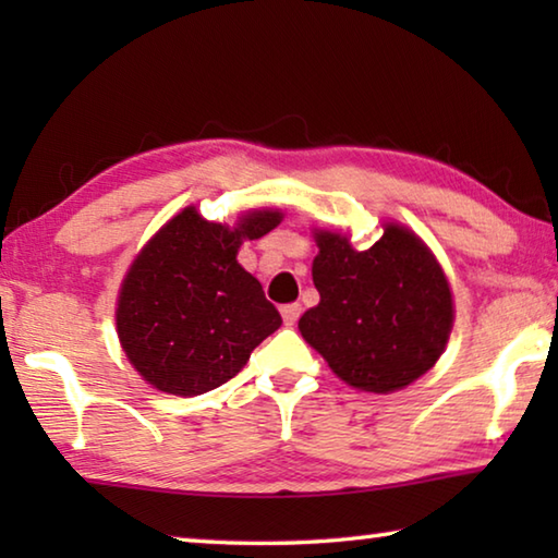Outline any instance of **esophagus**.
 Masks as SVG:
<instances>
[{"instance_id": "obj_1", "label": "esophagus", "mask_w": 558, "mask_h": 558, "mask_svg": "<svg viewBox=\"0 0 558 558\" xmlns=\"http://www.w3.org/2000/svg\"><path fill=\"white\" fill-rule=\"evenodd\" d=\"M280 315H282V323L292 327L300 319V315H302V305H300V302H290V305H282L280 307Z\"/></svg>"}]
</instances>
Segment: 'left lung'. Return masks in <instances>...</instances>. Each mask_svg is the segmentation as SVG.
I'll return each instance as SVG.
<instances>
[{
    "label": "left lung",
    "instance_id": "obj_1",
    "mask_svg": "<svg viewBox=\"0 0 558 558\" xmlns=\"http://www.w3.org/2000/svg\"><path fill=\"white\" fill-rule=\"evenodd\" d=\"M313 280L319 305L300 332L354 389L389 393L426 374L446 349L452 298L438 260L403 226H386L372 248L317 233Z\"/></svg>",
    "mask_w": 558,
    "mask_h": 558
}]
</instances>
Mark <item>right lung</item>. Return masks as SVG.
Instances as JSON below:
<instances>
[{"instance_id":"1","label":"right lung","mask_w":558,"mask_h":558,"mask_svg":"<svg viewBox=\"0 0 558 558\" xmlns=\"http://www.w3.org/2000/svg\"><path fill=\"white\" fill-rule=\"evenodd\" d=\"M253 211L235 229L189 206L132 263L118 300V335L132 366L159 391L199 396L233 379L282 317L235 260L243 239L276 229Z\"/></svg>"}]
</instances>
